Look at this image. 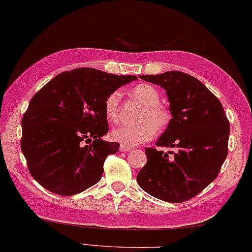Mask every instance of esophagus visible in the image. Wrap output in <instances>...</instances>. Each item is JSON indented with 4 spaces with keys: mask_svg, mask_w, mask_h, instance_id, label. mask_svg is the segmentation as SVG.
Returning a JSON list of instances; mask_svg holds the SVG:
<instances>
[{
    "mask_svg": "<svg viewBox=\"0 0 252 252\" xmlns=\"http://www.w3.org/2000/svg\"><path fill=\"white\" fill-rule=\"evenodd\" d=\"M130 151H132V147H127V146H125V145L120 146V152H122V153L130 152Z\"/></svg>",
    "mask_w": 252,
    "mask_h": 252,
    "instance_id": "esophagus-1",
    "label": "esophagus"
}]
</instances>
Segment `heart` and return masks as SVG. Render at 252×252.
<instances>
[{"mask_svg": "<svg viewBox=\"0 0 252 252\" xmlns=\"http://www.w3.org/2000/svg\"><path fill=\"white\" fill-rule=\"evenodd\" d=\"M131 96L144 105L138 118L142 122L135 126H120L111 132L112 140L129 147L153 140L157 134V130H164L172 119L167 107L159 103L160 94L153 85L137 84L131 90ZM119 100L120 94L118 92L110 93L105 99V116L111 123H117L120 119Z\"/></svg>", "mask_w": 252, "mask_h": 252, "instance_id": "b5f03b06", "label": "heart"}]
</instances>
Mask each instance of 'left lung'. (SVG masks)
<instances>
[{
  "instance_id": "1",
  "label": "left lung",
  "mask_w": 252,
  "mask_h": 252,
  "mask_svg": "<svg viewBox=\"0 0 252 252\" xmlns=\"http://www.w3.org/2000/svg\"><path fill=\"white\" fill-rule=\"evenodd\" d=\"M140 78L165 90L172 119L156 146L175 152H169L170 158L147 147L137 183L158 199L184 202L217 179L228 153L229 121L217 96L190 74L168 71Z\"/></svg>"
}]
</instances>
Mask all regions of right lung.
I'll return each instance as SVG.
<instances>
[{
	"instance_id": "1",
	"label": "right lung",
	"mask_w": 252,
	"mask_h": 252,
	"mask_svg": "<svg viewBox=\"0 0 252 252\" xmlns=\"http://www.w3.org/2000/svg\"><path fill=\"white\" fill-rule=\"evenodd\" d=\"M136 79L77 68L57 74L35 93L21 120L20 141L32 178L61 196L98 183L106 157L120 147L101 140L108 133L105 99Z\"/></svg>"
}]
</instances>
